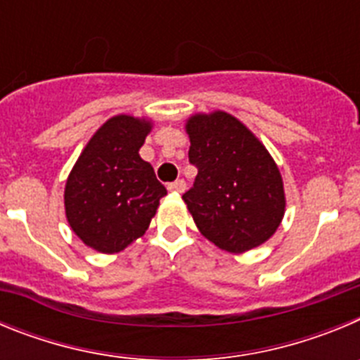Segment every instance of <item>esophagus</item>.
Wrapping results in <instances>:
<instances>
[{
  "mask_svg": "<svg viewBox=\"0 0 360 360\" xmlns=\"http://www.w3.org/2000/svg\"><path fill=\"white\" fill-rule=\"evenodd\" d=\"M167 189H169L171 193H184V191H186V182H184V180H176V182L169 184Z\"/></svg>",
  "mask_w": 360,
  "mask_h": 360,
  "instance_id": "1",
  "label": "esophagus"
}]
</instances>
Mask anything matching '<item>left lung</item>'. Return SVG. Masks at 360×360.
<instances>
[{"label":"left lung","instance_id":"obj_1","mask_svg":"<svg viewBox=\"0 0 360 360\" xmlns=\"http://www.w3.org/2000/svg\"><path fill=\"white\" fill-rule=\"evenodd\" d=\"M195 186L182 196L196 227L227 252L241 254L272 238L285 216L278 164L241 120L221 110L186 122Z\"/></svg>","mask_w":360,"mask_h":360}]
</instances>
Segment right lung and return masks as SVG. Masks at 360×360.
<instances>
[{
  "label": "right lung",
  "mask_w": 360,
  "mask_h": 360,
  "mask_svg": "<svg viewBox=\"0 0 360 360\" xmlns=\"http://www.w3.org/2000/svg\"><path fill=\"white\" fill-rule=\"evenodd\" d=\"M146 117L115 115L94 133L65 186L72 231L90 249L115 254L144 236L165 187L139 149L151 131Z\"/></svg>",
  "instance_id": "right-lung-1"
}]
</instances>
